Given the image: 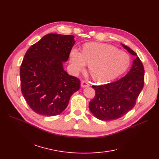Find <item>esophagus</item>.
<instances>
[{
    "label": "esophagus",
    "mask_w": 159,
    "mask_h": 159,
    "mask_svg": "<svg viewBox=\"0 0 159 159\" xmlns=\"http://www.w3.org/2000/svg\"><path fill=\"white\" fill-rule=\"evenodd\" d=\"M90 86V84L87 81H84L83 80L81 81V87H83V88H85V87H89Z\"/></svg>",
    "instance_id": "esophagus-1"
}]
</instances>
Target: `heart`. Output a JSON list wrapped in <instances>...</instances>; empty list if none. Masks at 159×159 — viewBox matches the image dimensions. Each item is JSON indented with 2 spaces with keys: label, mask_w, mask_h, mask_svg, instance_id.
Instances as JSON below:
<instances>
[{
  "label": "heart",
  "mask_w": 159,
  "mask_h": 159,
  "mask_svg": "<svg viewBox=\"0 0 159 159\" xmlns=\"http://www.w3.org/2000/svg\"><path fill=\"white\" fill-rule=\"evenodd\" d=\"M70 61L74 73L84 70L87 63L94 80L106 82L123 73L130 59L127 53L111 45L89 43L84 45L82 52L73 48L70 53Z\"/></svg>",
  "instance_id": "b5f03b06"
}]
</instances>
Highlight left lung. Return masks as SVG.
I'll return each mask as SVG.
<instances>
[{
    "label": "left lung",
    "mask_w": 159,
    "mask_h": 159,
    "mask_svg": "<svg viewBox=\"0 0 159 159\" xmlns=\"http://www.w3.org/2000/svg\"><path fill=\"white\" fill-rule=\"evenodd\" d=\"M122 45L129 54L136 56L129 72L116 81L92 86L96 95L89 107L93 115L100 120H114L125 115L134 107L143 87L144 69L140 59L129 47Z\"/></svg>",
    "instance_id": "obj_1"
}]
</instances>
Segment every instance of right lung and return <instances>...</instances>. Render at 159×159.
<instances>
[{
  "label": "right lung",
  "instance_id": "obj_1",
  "mask_svg": "<svg viewBox=\"0 0 159 159\" xmlns=\"http://www.w3.org/2000/svg\"><path fill=\"white\" fill-rule=\"evenodd\" d=\"M74 43L73 35L48 34L27 50L20 68L21 91L37 114L59 115L80 89V81L63 66Z\"/></svg>",
  "mask_w": 159,
  "mask_h": 159
}]
</instances>
